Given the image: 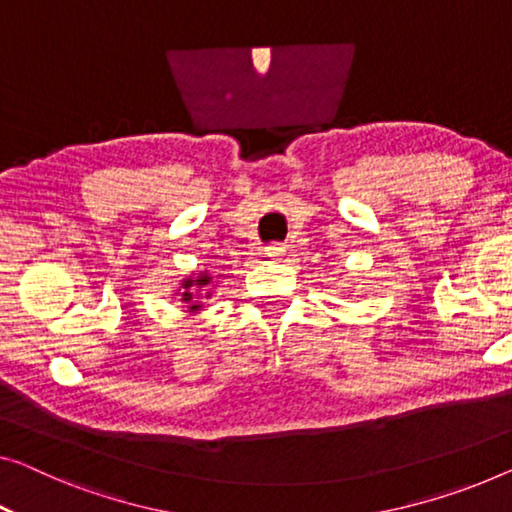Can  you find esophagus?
<instances>
[{"instance_id": "34e87169", "label": "esophagus", "mask_w": 512, "mask_h": 512, "mask_svg": "<svg viewBox=\"0 0 512 512\" xmlns=\"http://www.w3.org/2000/svg\"><path fill=\"white\" fill-rule=\"evenodd\" d=\"M264 255L269 259H278V257L285 255V248H282L280 243H271V246L264 248Z\"/></svg>"}]
</instances>
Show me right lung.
<instances>
[{
    "mask_svg": "<svg viewBox=\"0 0 512 512\" xmlns=\"http://www.w3.org/2000/svg\"><path fill=\"white\" fill-rule=\"evenodd\" d=\"M207 285H211V276H209L207 271L200 273V276H197V278H186V280L181 282L179 296H181L183 303H188V310L190 312H197V310L202 308V303L197 301V299H200V296H197V294H200Z\"/></svg>",
    "mask_w": 512,
    "mask_h": 512,
    "instance_id": "add662e5",
    "label": "right lung"
}]
</instances>
